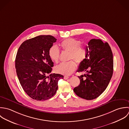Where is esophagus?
<instances>
[{
  "instance_id": "34e87169",
  "label": "esophagus",
  "mask_w": 129,
  "mask_h": 129,
  "mask_svg": "<svg viewBox=\"0 0 129 129\" xmlns=\"http://www.w3.org/2000/svg\"><path fill=\"white\" fill-rule=\"evenodd\" d=\"M68 78H69V77L67 76H64V79L65 80H67V79H68Z\"/></svg>"
}]
</instances>
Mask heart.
<instances>
[{
  "label": "heart",
  "instance_id": "obj_1",
  "mask_svg": "<svg viewBox=\"0 0 129 129\" xmlns=\"http://www.w3.org/2000/svg\"><path fill=\"white\" fill-rule=\"evenodd\" d=\"M81 42L73 38L66 39L61 43V47L64 51L69 52V59L74 60L78 64L84 62L86 59L88 49L87 47L81 45ZM49 55L52 60L58 63L60 57V50L56 46H52L49 51ZM76 64L74 61L63 62L55 67V71L64 75H71L75 70Z\"/></svg>",
  "mask_w": 129,
  "mask_h": 129
}]
</instances>
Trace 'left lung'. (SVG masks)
Segmentation results:
<instances>
[{"instance_id":"obj_1","label":"left lung","mask_w":129,"mask_h":129,"mask_svg":"<svg viewBox=\"0 0 129 129\" xmlns=\"http://www.w3.org/2000/svg\"><path fill=\"white\" fill-rule=\"evenodd\" d=\"M88 45L87 57L77 70L78 72L86 74L78 76L80 85L73 91L80 98L91 100L98 97L107 88L113 73V57L107 42L92 39Z\"/></svg>"}]
</instances>
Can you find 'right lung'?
<instances>
[{
  "mask_svg": "<svg viewBox=\"0 0 129 129\" xmlns=\"http://www.w3.org/2000/svg\"><path fill=\"white\" fill-rule=\"evenodd\" d=\"M56 40L51 35H39L24 41L18 50L17 75L25 92L34 100L51 98L57 92L58 81L63 79L61 74H50L54 64L49 51Z\"/></svg>",
  "mask_w": 129,
  "mask_h": 129,
  "instance_id": "obj_1",
  "label": "right lung"
}]
</instances>
